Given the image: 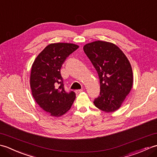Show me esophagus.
I'll use <instances>...</instances> for the list:
<instances>
[{
    "label": "esophagus",
    "instance_id": "34e87169",
    "mask_svg": "<svg viewBox=\"0 0 157 157\" xmlns=\"http://www.w3.org/2000/svg\"><path fill=\"white\" fill-rule=\"evenodd\" d=\"M83 92V89H81V90H76L75 91V92L76 93V94H79V93H81Z\"/></svg>",
    "mask_w": 157,
    "mask_h": 157
}]
</instances>
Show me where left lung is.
<instances>
[{"mask_svg":"<svg viewBox=\"0 0 157 157\" xmlns=\"http://www.w3.org/2000/svg\"><path fill=\"white\" fill-rule=\"evenodd\" d=\"M84 51L97 71L101 92L94 105L106 113L118 110L129 94L134 77L128 59L113 43L97 40L84 46Z\"/></svg>","mask_w":157,"mask_h":157,"instance_id":"1","label":"left lung"}]
</instances>
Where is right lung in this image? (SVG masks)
<instances>
[{
	"mask_svg": "<svg viewBox=\"0 0 157 157\" xmlns=\"http://www.w3.org/2000/svg\"><path fill=\"white\" fill-rule=\"evenodd\" d=\"M79 48L72 43H52L40 53L33 63L30 88L36 103L51 116L59 117L71 109L75 98L63 88L61 66L67 56Z\"/></svg>",
	"mask_w": 157,
	"mask_h": 157,
	"instance_id": "add662e5",
	"label": "right lung"
}]
</instances>
